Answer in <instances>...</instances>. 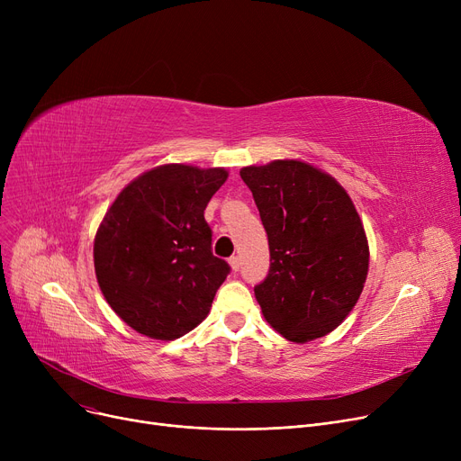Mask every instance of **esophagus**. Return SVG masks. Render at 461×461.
I'll use <instances>...</instances> for the list:
<instances>
[{"label": "esophagus", "instance_id": "34e87169", "mask_svg": "<svg viewBox=\"0 0 461 461\" xmlns=\"http://www.w3.org/2000/svg\"><path fill=\"white\" fill-rule=\"evenodd\" d=\"M230 267H231V271H239V267H240V259H239V256H231L230 258Z\"/></svg>", "mask_w": 461, "mask_h": 461}]
</instances>
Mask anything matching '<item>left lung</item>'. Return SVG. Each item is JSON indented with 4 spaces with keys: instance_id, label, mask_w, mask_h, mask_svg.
Here are the masks:
<instances>
[{
    "instance_id": "8db88e82",
    "label": "left lung",
    "mask_w": 461,
    "mask_h": 461,
    "mask_svg": "<svg viewBox=\"0 0 461 461\" xmlns=\"http://www.w3.org/2000/svg\"><path fill=\"white\" fill-rule=\"evenodd\" d=\"M269 239L271 269L254 287L263 318L285 340L332 332L368 276L365 226L346 188L299 158L240 167Z\"/></svg>"
}]
</instances>
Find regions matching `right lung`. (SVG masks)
<instances>
[{
	"label": "right lung",
	"instance_id": "add662e5",
	"mask_svg": "<svg viewBox=\"0 0 461 461\" xmlns=\"http://www.w3.org/2000/svg\"><path fill=\"white\" fill-rule=\"evenodd\" d=\"M226 179L224 167L162 164L108 207L93 243L95 275L136 332L176 340L207 318L230 265L211 252L203 211Z\"/></svg>",
	"mask_w": 461,
	"mask_h": 461
}]
</instances>
